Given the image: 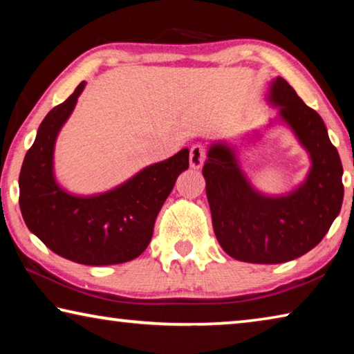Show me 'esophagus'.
<instances>
[{
	"label": "esophagus",
	"instance_id": "34e87169",
	"mask_svg": "<svg viewBox=\"0 0 354 354\" xmlns=\"http://www.w3.org/2000/svg\"><path fill=\"white\" fill-rule=\"evenodd\" d=\"M205 149H203L200 145H194L190 148V154H189V164H190V169L194 170H198L205 164Z\"/></svg>",
	"mask_w": 354,
	"mask_h": 354
}]
</instances>
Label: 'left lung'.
Here are the masks:
<instances>
[{
  "label": "left lung",
  "instance_id": "1",
  "mask_svg": "<svg viewBox=\"0 0 354 354\" xmlns=\"http://www.w3.org/2000/svg\"><path fill=\"white\" fill-rule=\"evenodd\" d=\"M266 100L278 109L267 128L284 124L308 153L303 181L286 194H263L242 169L239 139L211 140L203 176L215 237L225 253L242 262L281 263L306 254L325 237L342 207L344 169L322 117L289 82L274 77Z\"/></svg>",
  "mask_w": 354,
  "mask_h": 354
}]
</instances>
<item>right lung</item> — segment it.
<instances>
[{
	"label": "right lung",
	"mask_w": 354,
	"mask_h": 354,
	"mask_svg": "<svg viewBox=\"0 0 354 354\" xmlns=\"http://www.w3.org/2000/svg\"><path fill=\"white\" fill-rule=\"evenodd\" d=\"M86 87L46 113L20 171V209L28 230L56 254L84 266H113L147 250L158 214L176 178L189 169V149L137 171L93 195L64 189L55 173L57 136Z\"/></svg>",
	"instance_id": "obj_1"
}]
</instances>
